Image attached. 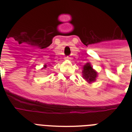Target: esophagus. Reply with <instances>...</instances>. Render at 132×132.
I'll list each match as a JSON object with an SVG mask.
<instances>
[{"instance_id":"obj_1","label":"esophagus","mask_w":132,"mask_h":132,"mask_svg":"<svg viewBox=\"0 0 132 132\" xmlns=\"http://www.w3.org/2000/svg\"><path fill=\"white\" fill-rule=\"evenodd\" d=\"M65 59H66V60H70V57H65Z\"/></svg>"}]
</instances>
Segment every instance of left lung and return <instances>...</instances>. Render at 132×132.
Segmentation results:
<instances>
[{
	"label": "left lung",
	"instance_id": "obj_1",
	"mask_svg": "<svg viewBox=\"0 0 132 132\" xmlns=\"http://www.w3.org/2000/svg\"><path fill=\"white\" fill-rule=\"evenodd\" d=\"M82 73L84 79H85L88 83L94 82L96 81L97 72L92 68L90 63H87L84 66Z\"/></svg>",
	"mask_w": 132,
	"mask_h": 132
}]
</instances>
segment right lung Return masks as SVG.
Here are the masks:
<instances>
[{"label":"right lung","mask_w":132,"mask_h":132,"mask_svg":"<svg viewBox=\"0 0 132 132\" xmlns=\"http://www.w3.org/2000/svg\"><path fill=\"white\" fill-rule=\"evenodd\" d=\"M46 68V65H44V68Z\"/></svg>","instance_id":"1"}]
</instances>
